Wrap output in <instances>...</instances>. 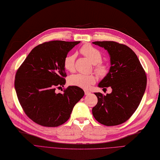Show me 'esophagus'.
<instances>
[{
	"mask_svg": "<svg viewBox=\"0 0 160 160\" xmlns=\"http://www.w3.org/2000/svg\"><path fill=\"white\" fill-rule=\"evenodd\" d=\"M84 93H85V95H89L91 93V92L90 91H88V90H85L84 91Z\"/></svg>",
	"mask_w": 160,
	"mask_h": 160,
	"instance_id": "esophagus-1",
	"label": "esophagus"
}]
</instances>
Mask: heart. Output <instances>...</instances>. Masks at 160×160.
<instances>
[{
	"label": "heart",
	"mask_w": 160,
	"mask_h": 160,
	"mask_svg": "<svg viewBox=\"0 0 160 160\" xmlns=\"http://www.w3.org/2000/svg\"><path fill=\"white\" fill-rule=\"evenodd\" d=\"M80 52L94 64V68L97 74L104 76L108 73V66L102 62V56L100 51L90 44H84L80 49ZM76 58V54L66 56L64 60V68L69 72L74 70V63ZM68 82L69 84L80 88L87 89L95 83L96 78L94 75H84L76 74L70 76Z\"/></svg>",
	"instance_id": "b5f03b06"
}]
</instances>
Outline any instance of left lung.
Instances as JSON below:
<instances>
[{
	"label": "left lung",
	"instance_id": "1",
	"mask_svg": "<svg viewBox=\"0 0 160 160\" xmlns=\"http://www.w3.org/2000/svg\"><path fill=\"white\" fill-rule=\"evenodd\" d=\"M110 56L109 72L98 87H110V94L94 93L97 104L92 108L95 119L107 126L125 122L135 112L146 90V72L135 52L128 46L114 41H96Z\"/></svg>",
	"mask_w": 160,
	"mask_h": 160
}]
</instances>
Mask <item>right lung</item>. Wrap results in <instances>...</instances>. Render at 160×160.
Masks as SVG:
<instances>
[{
  "instance_id": "1",
  "label": "right lung",
  "mask_w": 160,
  "mask_h": 160,
  "mask_svg": "<svg viewBox=\"0 0 160 160\" xmlns=\"http://www.w3.org/2000/svg\"><path fill=\"white\" fill-rule=\"evenodd\" d=\"M80 41L54 40L34 47L17 70L14 88L25 114L35 123L57 127L69 119L75 104L84 95L77 86H68L64 93L66 74L64 60Z\"/></svg>"
}]
</instances>
